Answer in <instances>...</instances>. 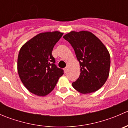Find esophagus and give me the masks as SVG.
I'll return each instance as SVG.
<instances>
[{"label":"esophagus","mask_w":128,"mask_h":128,"mask_svg":"<svg viewBox=\"0 0 128 128\" xmlns=\"http://www.w3.org/2000/svg\"><path fill=\"white\" fill-rule=\"evenodd\" d=\"M64 72H65V73H66L67 70H68V68H64Z\"/></svg>","instance_id":"1"}]
</instances>
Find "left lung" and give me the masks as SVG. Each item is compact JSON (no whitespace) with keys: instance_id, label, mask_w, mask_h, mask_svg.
<instances>
[{"instance_id":"1","label":"left lung","mask_w":128,"mask_h":128,"mask_svg":"<svg viewBox=\"0 0 128 128\" xmlns=\"http://www.w3.org/2000/svg\"><path fill=\"white\" fill-rule=\"evenodd\" d=\"M63 38L71 44L80 66L79 77L72 87L83 94L97 91L109 76L110 56L107 48L88 31H72Z\"/></svg>"}]
</instances>
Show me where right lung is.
<instances>
[{"instance_id": "right-lung-1", "label": "right lung", "mask_w": 128, "mask_h": 128, "mask_svg": "<svg viewBox=\"0 0 128 128\" xmlns=\"http://www.w3.org/2000/svg\"><path fill=\"white\" fill-rule=\"evenodd\" d=\"M63 35L58 31L41 33L22 46L17 60L19 77L32 94L44 96L53 90L62 69L57 68L52 55L53 48Z\"/></svg>"}]
</instances>
